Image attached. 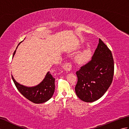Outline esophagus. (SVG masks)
<instances>
[{
    "instance_id": "34e87169",
    "label": "esophagus",
    "mask_w": 129,
    "mask_h": 129,
    "mask_svg": "<svg viewBox=\"0 0 129 129\" xmlns=\"http://www.w3.org/2000/svg\"><path fill=\"white\" fill-rule=\"evenodd\" d=\"M72 66L70 62H66L63 66V69H64L67 72H70L72 70Z\"/></svg>"
}]
</instances>
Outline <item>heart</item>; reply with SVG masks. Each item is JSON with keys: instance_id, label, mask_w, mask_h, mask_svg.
Instances as JSON below:
<instances>
[{"instance_id": "heart-1", "label": "heart", "mask_w": 129, "mask_h": 129, "mask_svg": "<svg viewBox=\"0 0 129 129\" xmlns=\"http://www.w3.org/2000/svg\"><path fill=\"white\" fill-rule=\"evenodd\" d=\"M91 57V48L90 46L87 49L79 53L75 57V61L79 64H84L89 61Z\"/></svg>"}]
</instances>
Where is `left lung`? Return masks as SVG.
<instances>
[{
  "instance_id": "1",
  "label": "left lung",
  "mask_w": 129,
  "mask_h": 129,
  "mask_svg": "<svg viewBox=\"0 0 129 129\" xmlns=\"http://www.w3.org/2000/svg\"><path fill=\"white\" fill-rule=\"evenodd\" d=\"M114 72L111 51L99 39L92 59L76 73L78 82L75 90L78 98L87 103L99 99L111 84Z\"/></svg>"
}]
</instances>
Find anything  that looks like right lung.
Instances as JSON below:
<instances>
[{
	"mask_svg": "<svg viewBox=\"0 0 129 129\" xmlns=\"http://www.w3.org/2000/svg\"><path fill=\"white\" fill-rule=\"evenodd\" d=\"M18 45L16 48H18ZM15 51L14 52L13 57L15 55ZM12 77L19 91L27 99L33 103L35 104L44 103L50 99L54 94L55 91V78L53 77L49 72L47 73L45 78L39 84L33 87H27L21 85L15 80L12 75Z\"/></svg>",
	"mask_w": 129,
	"mask_h": 129,
	"instance_id": "right-lung-1",
	"label": "right lung"
}]
</instances>
